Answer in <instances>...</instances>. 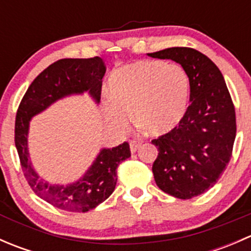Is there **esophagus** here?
I'll return each instance as SVG.
<instances>
[{"mask_svg":"<svg viewBox=\"0 0 251 251\" xmlns=\"http://www.w3.org/2000/svg\"><path fill=\"white\" fill-rule=\"evenodd\" d=\"M141 146H142V142H140V141H136V140L130 141L131 153H136V151H137V149H140Z\"/></svg>","mask_w":251,"mask_h":251,"instance_id":"obj_1","label":"esophagus"}]
</instances>
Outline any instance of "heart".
<instances>
[{"label": "heart", "mask_w": 251, "mask_h": 251, "mask_svg": "<svg viewBox=\"0 0 251 251\" xmlns=\"http://www.w3.org/2000/svg\"><path fill=\"white\" fill-rule=\"evenodd\" d=\"M109 100L104 103L108 124L125 130L133 121L146 132H170L183 118L189 97V77L178 64L137 60L116 69L108 80Z\"/></svg>", "instance_id": "b5f03b06"}]
</instances>
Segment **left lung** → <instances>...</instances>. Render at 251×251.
Masks as SVG:
<instances>
[{
	"mask_svg": "<svg viewBox=\"0 0 251 251\" xmlns=\"http://www.w3.org/2000/svg\"><path fill=\"white\" fill-rule=\"evenodd\" d=\"M148 55L181 64L191 87V104L178 126L151 141L159 151L154 179L175 198H194L216 183L231 160L237 131L233 102L220 69L199 50L171 47Z\"/></svg>",
	"mask_w": 251,
	"mask_h": 251,
	"instance_id": "1",
	"label": "left lung"
}]
</instances>
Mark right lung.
Returning a JSON list of instances; mask_svg holds the SVG:
<instances>
[{
	"mask_svg": "<svg viewBox=\"0 0 251 251\" xmlns=\"http://www.w3.org/2000/svg\"><path fill=\"white\" fill-rule=\"evenodd\" d=\"M104 74L105 64L100 57L57 60L32 81L18 108L14 142L25 178L40 198L65 211H90L109 198L118 181L119 164L131 156L130 146L124 142L111 149H102L82 178L68 186H52L40 178L29 160V123L32 116L65 96L88 91L98 103Z\"/></svg>",
	"mask_w": 251,
	"mask_h": 251,
	"instance_id": "obj_1",
	"label": "right lung"
}]
</instances>
